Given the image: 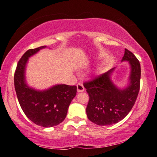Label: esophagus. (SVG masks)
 <instances>
[{"label":"esophagus","mask_w":157,"mask_h":157,"mask_svg":"<svg viewBox=\"0 0 157 157\" xmlns=\"http://www.w3.org/2000/svg\"><path fill=\"white\" fill-rule=\"evenodd\" d=\"M84 87H83V84H81V83H78L77 84V91L78 92H83L84 91Z\"/></svg>","instance_id":"obj_1"}]
</instances>
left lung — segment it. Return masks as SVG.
Returning <instances> with one entry per match:
<instances>
[{
  "label": "left lung",
  "instance_id": "obj_1",
  "mask_svg": "<svg viewBox=\"0 0 157 157\" xmlns=\"http://www.w3.org/2000/svg\"><path fill=\"white\" fill-rule=\"evenodd\" d=\"M121 61L128 62L130 66L126 86L118 87L111 80L116 68L83 83L89 96L86 107L88 119L97 125H111L121 121L130 112L136 100L140 88V63L127 49H125Z\"/></svg>",
  "mask_w": 157,
  "mask_h": 157
}]
</instances>
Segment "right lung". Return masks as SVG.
I'll return each instance as SVG.
<instances>
[{
	"mask_svg": "<svg viewBox=\"0 0 157 157\" xmlns=\"http://www.w3.org/2000/svg\"><path fill=\"white\" fill-rule=\"evenodd\" d=\"M46 48L44 46L30 49L23 55L15 72L14 85L18 102L26 117L34 124L47 128L56 126L65 119L77 88L56 84L47 89L38 90L29 86L25 77L29 58Z\"/></svg>",
	"mask_w": 157,
	"mask_h": 157,
	"instance_id": "1",
	"label": "right lung"
}]
</instances>
